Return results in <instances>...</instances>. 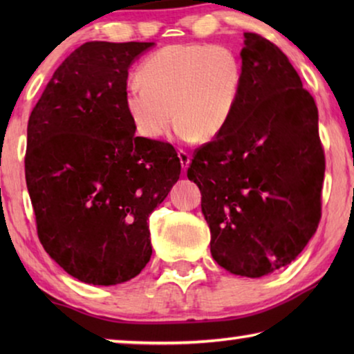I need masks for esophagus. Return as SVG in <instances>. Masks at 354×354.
I'll list each match as a JSON object with an SVG mask.
<instances>
[{"mask_svg": "<svg viewBox=\"0 0 354 354\" xmlns=\"http://www.w3.org/2000/svg\"><path fill=\"white\" fill-rule=\"evenodd\" d=\"M178 158H179V162H181V167L185 170L190 164V154L187 151H184V149H179L178 151Z\"/></svg>", "mask_w": 354, "mask_h": 354, "instance_id": "1", "label": "esophagus"}]
</instances>
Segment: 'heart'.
I'll return each instance as SVG.
<instances>
[{"mask_svg":"<svg viewBox=\"0 0 354 354\" xmlns=\"http://www.w3.org/2000/svg\"><path fill=\"white\" fill-rule=\"evenodd\" d=\"M241 84L242 65L230 48L167 45L140 64L137 81L124 93V109L134 129L147 139H162L173 113L179 139H212L230 122Z\"/></svg>","mask_w":354,"mask_h":354,"instance_id":"b5f03b06","label":"heart"}]
</instances>
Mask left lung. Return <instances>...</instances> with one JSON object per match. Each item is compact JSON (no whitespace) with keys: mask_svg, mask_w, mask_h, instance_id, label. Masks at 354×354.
<instances>
[{"mask_svg":"<svg viewBox=\"0 0 354 354\" xmlns=\"http://www.w3.org/2000/svg\"><path fill=\"white\" fill-rule=\"evenodd\" d=\"M241 92L230 122L195 149L211 254L225 270L261 278L295 259L322 217L325 153L319 111L270 40L245 32Z\"/></svg>","mask_w":354,"mask_h":354,"instance_id":"obj_1","label":"left lung"}]
</instances>
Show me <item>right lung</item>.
Instances as JSON below:
<instances>
[{"instance_id":"1","label":"right lung","mask_w":354,"mask_h":354,"mask_svg":"<svg viewBox=\"0 0 354 354\" xmlns=\"http://www.w3.org/2000/svg\"><path fill=\"white\" fill-rule=\"evenodd\" d=\"M153 41H87L59 65L28 122L25 175L37 234L82 283L115 286L151 257L148 218L179 179L170 143L136 137L128 68Z\"/></svg>"}]
</instances>
